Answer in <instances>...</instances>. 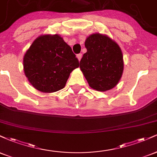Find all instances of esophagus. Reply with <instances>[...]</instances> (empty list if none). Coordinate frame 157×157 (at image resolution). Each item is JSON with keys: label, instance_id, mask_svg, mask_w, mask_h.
Returning <instances> with one entry per match:
<instances>
[{"label": "esophagus", "instance_id": "34e87169", "mask_svg": "<svg viewBox=\"0 0 157 157\" xmlns=\"http://www.w3.org/2000/svg\"><path fill=\"white\" fill-rule=\"evenodd\" d=\"M77 60H79V62H80L81 58H82V54H78V55H77Z\"/></svg>", "mask_w": 157, "mask_h": 157}]
</instances>
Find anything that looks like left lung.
<instances>
[{
	"label": "left lung",
	"instance_id": "8db88e82",
	"mask_svg": "<svg viewBox=\"0 0 157 157\" xmlns=\"http://www.w3.org/2000/svg\"><path fill=\"white\" fill-rule=\"evenodd\" d=\"M87 52L80 62L81 71L91 89L99 91L114 88L124 69L120 46L108 35L91 34L85 41Z\"/></svg>",
	"mask_w": 157,
	"mask_h": 157
}]
</instances>
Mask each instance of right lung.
I'll list each match as a JSON object with an SVG mask.
<instances>
[{
	"label": "right lung",
	"instance_id": "obj_1",
	"mask_svg": "<svg viewBox=\"0 0 157 157\" xmlns=\"http://www.w3.org/2000/svg\"><path fill=\"white\" fill-rule=\"evenodd\" d=\"M78 67L71 47L57 34L39 36L23 57V71L29 82L44 93L63 89L70 74Z\"/></svg>",
	"mask_w": 157,
	"mask_h": 157
}]
</instances>
